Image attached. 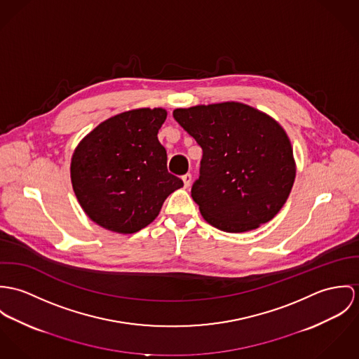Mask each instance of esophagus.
I'll return each instance as SVG.
<instances>
[{"mask_svg":"<svg viewBox=\"0 0 359 359\" xmlns=\"http://www.w3.org/2000/svg\"><path fill=\"white\" fill-rule=\"evenodd\" d=\"M182 179H183V183H184V187H186V189H189V187H190V184H191V182H193V176H191L190 173H186Z\"/></svg>","mask_w":359,"mask_h":359,"instance_id":"1","label":"esophagus"}]
</instances>
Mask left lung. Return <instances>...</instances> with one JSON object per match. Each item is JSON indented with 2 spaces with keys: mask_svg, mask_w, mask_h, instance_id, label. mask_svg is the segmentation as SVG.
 Returning a JSON list of instances; mask_svg holds the SVG:
<instances>
[{
  "mask_svg": "<svg viewBox=\"0 0 359 359\" xmlns=\"http://www.w3.org/2000/svg\"><path fill=\"white\" fill-rule=\"evenodd\" d=\"M173 118L202 149L191 196L210 226L245 233L278 213L296 177L293 149L279 122L239 102L176 109Z\"/></svg>",
  "mask_w": 359,
  "mask_h": 359,
  "instance_id": "obj_1",
  "label": "left lung"
}]
</instances>
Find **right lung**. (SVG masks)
I'll use <instances>...</instances> for the list:
<instances>
[{
	"mask_svg": "<svg viewBox=\"0 0 359 359\" xmlns=\"http://www.w3.org/2000/svg\"><path fill=\"white\" fill-rule=\"evenodd\" d=\"M166 110L135 109L99 123L74 150L70 176L88 217L100 227L133 234L158 216L183 182L166 169L158 130Z\"/></svg>",
	"mask_w": 359,
	"mask_h": 359,
	"instance_id": "add662e5",
	"label": "right lung"
}]
</instances>
